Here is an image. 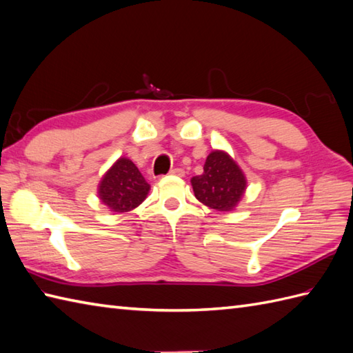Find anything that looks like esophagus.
<instances>
[{
  "instance_id": "1",
  "label": "esophagus",
  "mask_w": 353,
  "mask_h": 353,
  "mask_svg": "<svg viewBox=\"0 0 353 353\" xmlns=\"http://www.w3.org/2000/svg\"><path fill=\"white\" fill-rule=\"evenodd\" d=\"M170 172H171V174H174V176H183L185 174V171L182 168H172Z\"/></svg>"
}]
</instances>
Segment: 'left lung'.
Listing matches in <instances>:
<instances>
[{
	"instance_id": "left-lung-1",
	"label": "left lung",
	"mask_w": 353,
	"mask_h": 353,
	"mask_svg": "<svg viewBox=\"0 0 353 353\" xmlns=\"http://www.w3.org/2000/svg\"><path fill=\"white\" fill-rule=\"evenodd\" d=\"M191 183L197 200L216 211H232L245 190L243 171L223 152L209 154L203 172L192 177Z\"/></svg>"
}]
</instances>
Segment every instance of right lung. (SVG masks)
Segmentation results:
<instances>
[{
    "label": "right lung",
    "mask_w": 353,
    "mask_h": 353,
    "mask_svg": "<svg viewBox=\"0 0 353 353\" xmlns=\"http://www.w3.org/2000/svg\"><path fill=\"white\" fill-rule=\"evenodd\" d=\"M150 185L130 159L115 162L100 183L99 194L104 205L114 212H127L145 200Z\"/></svg>",
    "instance_id": "add662e5"
}]
</instances>
